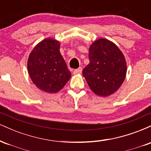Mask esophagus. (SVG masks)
I'll use <instances>...</instances> for the list:
<instances>
[{
  "mask_svg": "<svg viewBox=\"0 0 151 151\" xmlns=\"http://www.w3.org/2000/svg\"><path fill=\"white\" fill-rule=\"evenodd\" d=\"M81 71H82V68H81V67H79V68L76 69V70H74L73 74H75V75H76V74H81Z\"/></svg>",
  "mask_w": 151,
  "mask_h": 151,
  "instance_id": "34e87169",
  "label": "esophagus"
}]
</instances>
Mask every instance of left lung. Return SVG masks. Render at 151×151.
<instances>
[{
  "instance_id": "obj_1",
  "label": "left lung",
  "mask_w": 151,
  "mask_h": 151,
  "mask_svg": "<svg viewBox=\"0 0 151 151\" xmlns=\"http://www.w3.org/2000/svg\"><path fill=\"white\" fill-rule=\"evenodd\" d=\"M89 58L82 74L91 91L101 96L117 91L126 74V60L119 47L108 40L99 39L90 47Z\"/></svg>"
}]
</instances>
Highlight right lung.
Here are the masks:
<instances>
[{
	"label": "right lung",
	"mask_w": 151,
	"mask_h": 151,
	"mask_svg": "<svg viewBox=\"0 0 151 151\" xmlns=\"http://www.w3.org/2000/svg\"><path fill=\"white\" fill-rule=\"evenodd\" d=\"M27 70L35 86L48 93L62 89L72 75L60 52V42L50 38L40 42L32 50Z\"/></svg>",
	"instance_id": "obj_1"
}]
</instances>
